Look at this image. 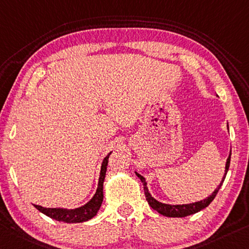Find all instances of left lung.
<instances>
[{
	"label": "left lung",
	"instance_id": "left-lung-1",
	"mask_svg": "<svg viewBox=\"0 0 249 249\" xmlns=\"http://www.w3.org/2000/svg\"><path fill=\"white\" fill-rule=\"evenodd\" d=\"M231 155V153H230V156H228V159H227L226 167H225V175H224L223 179H222V183L219 184V186L217 187L214 192H213V194L210 197H207V198H205L204 200H200V202H196V203H193V204L168 205V204H163V203L157 202V200L155 198H153L152 195L149 194L147 186H146V180H145L144 177L140 175L139 173H136V175L140 177V179L142 180V183H143V185H144V193H145L146 200H147L149 206H151L153 210H155L156 212H159L160 214L164 215V216H167V217H186V216L193 215L197 212L204 210V208H206L208 205H210L213 202V199L215 198V196L217 195V193H218L220 186H222L223 181L225 180V177H226L228 168H230Z\"/></svg>",
	"mask_w": 249,
	"mask_h": 249
}]
</instances>
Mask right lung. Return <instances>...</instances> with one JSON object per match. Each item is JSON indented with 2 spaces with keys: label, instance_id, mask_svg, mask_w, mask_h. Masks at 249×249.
<instances>
[{
  "label": "right lung",
  "instance_id": "right-lung-1",
  "mask_svg": "<svg viewBox=\"0 0 249 249\" xmlns=\"http://www.w3.org/2000/svg\"><path fill=\"white\" fill-rule=\"evenodd\" d=\"M110 153L103 160L100 173V179H98V186L96 189L95 195L84 206L75 208V210H64V208H45L39 206V205H34V207L38 210L43 214L51 217L58 222L65 223H83L86 222L97 214L100 210L102 202H103V183L105 179L106 168H107L108 157Z\"/></svg>",
  "mask_w": 249,
  "mask_h": 249
}]
</instances>
